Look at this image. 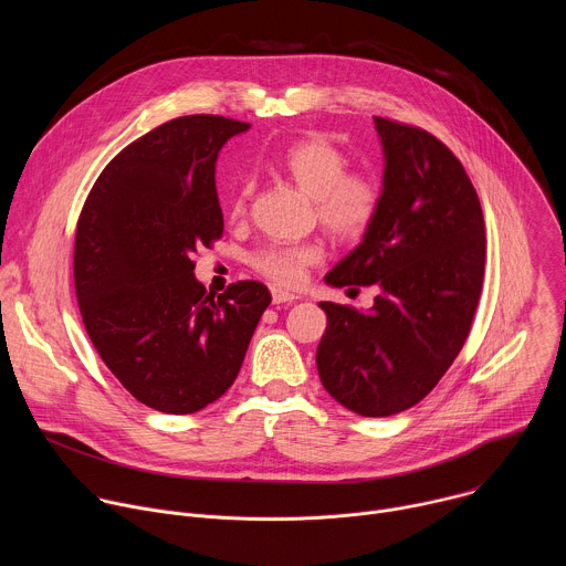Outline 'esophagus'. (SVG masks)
<instances>
[{
	"label": "esophagus",
	"mask_w": 566,
	"mask_h": 566,
	"mask_svg": "<svg viewBox=\"0 0 566 566\" xmlns=\"http://www.w3.org/2000/svg\"><path fill=\"white\" fill-rule=\"evenodd\" d=\"M271 295H273V304H293V302H297V300H300L297 295L286 293V291H282V289H273V291H271Z\"/></svg>",
	"instance_id": "1"
}]
</instances>
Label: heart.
<instances>
[{
  "instance_id": "heart-1",
  "label": "heart",
  "mask_w": 566,
  "mask_h": 566,
  "mask_svg": "<svg viewBox=\"0 0 566 566\" xmlns=\"http://www.w3.org/2000/svg\"><path fill=\"white\" fill-rule=\"evenodd\" d=\"M277 168L313 199L322 228L338 239L360 237L374 221L380 190L367 175H347V156L322 138H306L291 145L277 160ZM253 197V184L241 181L230 201V214L244 217ZM325 251L317 241L304 244H269L251 262L258 273L280 286H297L306 271L322 262Z\"/></svg>"
}]
</instances>
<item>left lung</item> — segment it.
Masks as SVG:
<instances>
[{
	"label": "left lung",
	"instance_id": "1",
	"mask_svg": "<svg viewBox=\"0 0 566 566\" xmlns=\"http://www.w3.org/2000/svg\"><path fill=\"white\" fill-rule=\"evenodd\" d=\"M374 127L385 160L378 212L325 282L374 284L378 295L369 311L319 302L327 329L315 365L340 406L391 417L426 398L461 352L481 293L486 234L476 192L439 138L378 116Z\"/></svg>",
	"mask_w": 566,
	"mask_h": 566
}]
</instances>
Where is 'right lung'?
Returning <instances> with one entry per match:
<instances>
[{
    "instance_id": "1",
    "label": "right lung",
    "mask_w": 566,
    "mask_h": 566,
    "mask_svg": "<svg viewBox=\"0 0 566 566\" xmlns=\"http://www.w3.org/2000/svg\"><path fill=\"white\" fill-rule=\"evenodd\" d=\"M249 127L203 114L164 123L109 160L77 219L85 329L123 387L158 412L192 415L223 396L271 304L253 280L206 293L192 262L223 232L217 156Z\"/></svg>"
}]
</instances>
